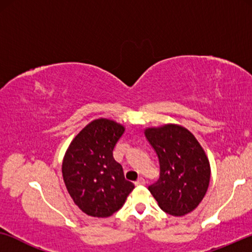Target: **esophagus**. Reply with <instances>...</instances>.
<instances>
[{
  "label": "esophagus",
  "instance_id": "obj_1",
  "mask_svg": "<svg viewBox=\"0 0 252 252\" xmlns=\"http://www.w3.org/2000/svg\"><path fill=\"white\" fill-rule=\"evenodd\" d=\"M135 185H136V186H143V185H146V180H144L143 178H139V179H137V180L135 181Z\"/></svg>",
  "mask_w": 252,
  "mask_h": 252
}]
</instances>
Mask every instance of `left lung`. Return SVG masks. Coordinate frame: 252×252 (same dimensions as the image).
Returning a JSON list of instances; mask_svg holds the SVG:
<instances>
[{
	"label": "left lung",
	"instance_id": "8db88e82",
	"mask_svg": "<svg viewBox=\"0 0 252 252\" xmlns=\"http://www.w3.org/2000/svg\"><path fill=\"white\" fill-rule=\"evenodd\" d=\"M159 161V179L148 189L164 212L184 216L202 202L210 182L208 157L188 129L165 125L146 129Z\"/></svg>",
	"mask_w": 252,
	"mask_h": 252
}]
</instances>
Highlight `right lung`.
<instances>
[{"mask_svg": "<svg viewBox=\"0 0 252 252\" xmlns=\"http://www.w3.org/2000/svg\"><path fill=\"white\" fill-rule=\"evenodd\" d=\"M125 128L109 119L88 124L65 154L63 179L79 209L92 217H109L125 203L134 185L127 181L113 149Z\"/></svg>", "mask_w": 252, "mask_h": 252, "instance_id": "right-lung-1", "label": "right lung"}]
</instances>
